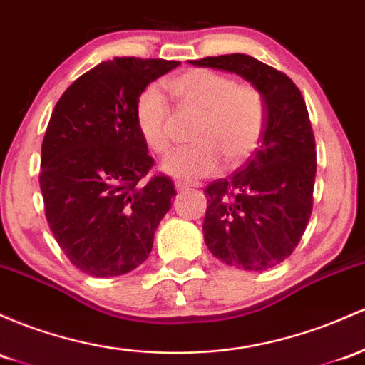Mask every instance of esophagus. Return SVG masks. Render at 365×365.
<instances>
[{
  "label": "esophagus",
  "instance_id": "1",
  "mask_svg": "<svg viewBox=\"0 0 365 365\" xmlns=\"http://www.w3.org/2000/svg\"><path fill=\"white\" fill-rule=\"evenodd\" d=\"M175 187H176V190H185V189H192V187H195V189H199V187H201V183L182 182V180H178V182H175Z\"/></svg>",
  "mask_w": 365,
  "mask_h": 365
}]
</instances>
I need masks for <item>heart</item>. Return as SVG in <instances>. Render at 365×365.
Instances as JSON below:
<instances>
[{"label": "heart", "mask_w": 365, "mask_h": 365, "mask_svg": "<svg viewBox=\"0 0 365 365\" xmlns=\"http://www.w3.org/2000/svg\"><path fill=\"white\" fill-rule=\"evenodd\" d=\"M185 110L201 114L192 133L194 145L171 154L164 171L178 178H197L227 166L242 164L258 147L267 121L263 93L253 85H239L234 78L210 69H187L164 81ZM140 137L152 152L163 155L171 149L170 109L161 91L149 86L135 103Z\"/></svg>", "instance_id": "obj_1"}]
</instances>
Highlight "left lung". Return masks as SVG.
Masks as SVG:
<instances>
[{
  "mask_svg": "<svg viewBox=\"0 0 365 365\" xmlns=\"http://www.w3.org/2000/svg\"><path fill=\"white\" fill-rule=\"evenodd\" d=\"M241 76L263 93L267 121L262 145L239 170L204 189V242L230 267L263 272L293 253L305 234L314 204L317 152L298 86L250 55L189 60Z\"/></svg>",
  "mask_w": 365,
  "mask_h": 365,
  "instance_id": "left-lung-1",
  "label": "left lung"
}]
</instances>
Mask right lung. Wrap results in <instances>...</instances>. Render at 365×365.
I'll return each mask as SVG.
<instances>
[{"instance_id":"1","label":"right lung","mask_w":365,"mask_h":365,"mask_svg":"<svg viewBox=\"0 0 365 365\" xmlns=\"http://www.w3.org/2000/svg\"><path fill=\"white\" fill-rule=\"evenodd\" d=\"M176 60L115 57L63 91L41 145L45 215L58 246L93 277L128 274L149 258L176 195L135 123V103Z\"/></svg>"}]
</instances>
